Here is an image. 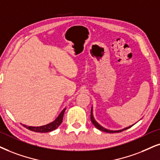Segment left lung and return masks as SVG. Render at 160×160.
Instances as JSON below:
<instances>
[{
    "mask_svg": "<svg viewBox=\"0 0 160 160\" xmlns=\"http://www.w3.org/2000/svg\"><path fill=\"white\" fill-rule=\"evenodd\" d=\"M91 121H92V122L93 123V124H94V125L95 127H96L98 129H99V130H100V131H105V132H106V133H118V132H121V131H125V130H126V129H128V128H131V126H132V125H131V126H128V127H126V128H123V129H121V130H117V131H112V130H108V129H106V128H103V127L102 126H101V125L99 124V123L97 122L96 120H94V116H93V110H92H92H91Z\"/></svg>",
    "mask_w": 160,
    "mask_h": 160,
    "instance_id": "1",
    "label": "left lung"
}]
</instances>
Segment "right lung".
<instances>
[{"mask_svg":"<svg viewBox=\"0 0 160 160\" xmlns=\"http://www.w3.org/2000/svg\"><path fill=\"white\" fill-rule=\"evenodd\" d=\"M65 111H66V108H64L61 112H60L59 116L57 117V118L55 119V120L53 121V122L48 123V124H47V125H42V126H38V127L27 126V125H23L25 127V128L29 129V130L35 131V132H40V133L50 132V131L55 130V129L58 128V127L59 126L60 124H61Z\"/></svg>","mask_w":160,"mask_h":160,"instance_id":"obj_1","label":"right lung"}]
</instances>
